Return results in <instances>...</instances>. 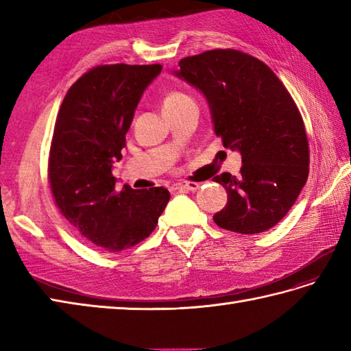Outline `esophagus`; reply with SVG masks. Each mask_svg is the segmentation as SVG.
<instances>
[{
	"label": "esophagus",
	"instance_id": "obj_1",
	"mask_svg": "<svg viewBox=\"0 0 351 351\" xmlns=\"http://www.w3.org/2000/svg\"><path fill=\"white\" fill-rule=\"evenodd\" d=\"M199 185L197 182H181V184H176L173 185V190H180V191H196L199 190Z\"/></svg>",
	"mask_w": 351,
	"mask_h": 351
}]
</instances>
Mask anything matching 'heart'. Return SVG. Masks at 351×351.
I'll return each mask as SVG.
<instances>
[{
	"instance_id": "b5f03b06",
	"label": "heart",
	"mask_w": 351,
	"mask_h": 351,
	"mask_svg": "<svg viewBox=\"0 0 351 351\" xmlns=\"http://www.w3.org/2000/svg\"><path fill=\"white\" fill-rule=\"evenodd\" d=\"M193 101L191 96L184 93V92H169L166 96H164L162 99V110H169V108H175V107H180L185 102H190Z\"/></svg>"
}]
</instances>
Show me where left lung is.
<instances>
[{
  "mask_svg": "<svg viewBox=\"0 0 351 351\" xmlns=\"http://www.w3.org/2000/svg\"><path fill=\"white\" fill-rule=\"evenodd\" d=\"M175 73L206 96L215 136L241 154L240 176L213 178L228 193L215 225L245 235L278 225L309 175L308 136L293 96L264 62L238 49L185 57Z\"/></svg>",
  "mask_w": 351,
  "mask_h": 351,
  "instance_id": "obj_1",
  "label": "left lung"
}]
</instances>
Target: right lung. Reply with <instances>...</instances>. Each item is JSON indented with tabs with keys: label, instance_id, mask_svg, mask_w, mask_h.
<instances>
[{
	"label": "right lung",
	"instance_id": "obj_1",
	"mask_svg": "<svg viewBox=\"0 0 351 351\" xmlns=\"http://www.w3.org/2000/svg\"><path fill=\"white\" fill-rule=\"evenodd\" d=\"M161 64H101L66 93L52 134L48 181L63 217L90 243L121 252L152 234L166 208L167 189L116 190L111 175L121 160L134 111Z\"/></svg>",
	"mask_w": 351,
	"mask_h": 351
}]
</instances>
